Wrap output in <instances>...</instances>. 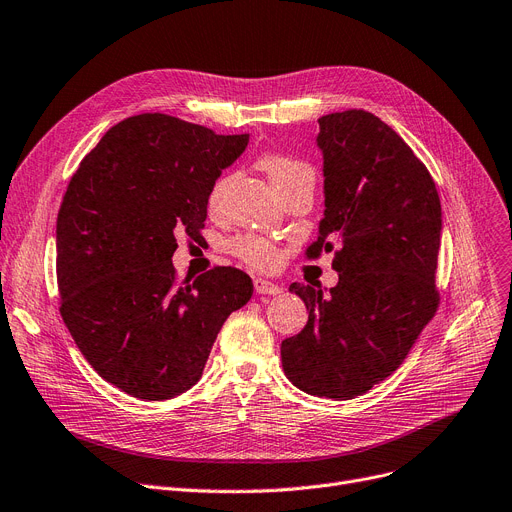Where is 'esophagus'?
I'll list each match as a JSON object with an SVG mask.
<instances>
[{
	"instance_id": "obj_1",
	"label": "esophagus",
	"mask_w": 512,
	"mask_h": 512,
	"mask_svg": "<svg viewBox=\"0 0 512 512\" xmlns=\"http://www.w3.org/2000/svg\"><path fill=\"white\" fill-rule=\"evenodd\" d=\"M255 290L259 294H280L282 286H278L272 280H265V278H255Z\"/></svg>"
}]
</instances>
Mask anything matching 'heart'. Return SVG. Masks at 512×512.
I'll return each instance as SVG.
<instances>
[{"label": "heart", "mask_w": 512, "mask_h": 512, "mask_svg": "<svg viewBox=\"0 0 512 512\" xmlns=\"http://www.w3.org/2000/svg\"><path fill=\"white\" fill-rule=\"evenodd\" d=\"M259 168L265 172L267 178H270L278 195L284 193L286 188H290L292 184H297L299 180L313 176V170L307 164H303V161L288 157V155H280V153L263 155L259 159ZM226 186H228V176H220L213 182L209 197H207V207L211 213H215L222 207ZM232 253L238 259L249 263L251 267H257V270H274V267L282 261V253L274 245V242L265 240L261 236H255V234L236 238L232 242Z\"/></svg>", "instance_id": "heart-1"}]
</instances>
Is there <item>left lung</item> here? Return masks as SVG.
Returning <instances> with one entry per match:
<instances>
[{
    "instance_id": "obj_1",
    "label": "left lung",
    "mask_w": 512,
    "mask_h": 512,
    "mask_svg": "<svg viewBox=\"0 0 512 512\" xmlns=\"http://www.w3.org/2000/svg\"><path fill=\"white\" fill-rule=\"evenodd\" d=\"M326 211L307 249L334 251L324 297L290 284L309 321L282 342L286 378L313 396L351 400L392 375L436 315L442 207L421 159L365 110L321 116Z\"/></svg>"
}]
</instances>
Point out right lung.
Segmentation results:
<instances>
[{
    "instance_id": "add662e5",
    "label": "right lung",
    "mask_w": 512,
    "mask_h": 512,
    "mask_svg": "<svg viewBox=\"0 0 512 512\" xmlns=\"http://www.w3.org/2000/svg\"><path fill=\"white\" fill-rule=\"evenodd\" d=\"M249 134L166 114L107 130L80 161L58 213L60 313L105 382L141 400H168L199 380L228 315L247 305L251 278L213 267L176 282V236H195L222 170Z\"/></svg>"
}]
</instances>
